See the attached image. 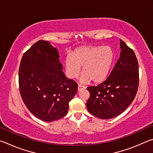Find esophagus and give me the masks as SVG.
<instances>
[{
	"label": "esophagus",
	"mask_w": 153,
	"mask_h": 153,
	"mask_svg": "<svg viewBox=\"0 0 153 153\" xmlns=\"http://www.w3.org/2000/svg\"><path fill=\"white\" fill-rule=\"evenodd\" d=\"M85 88H86V87L82 86V85H78V86H77V90H78V91H81V90H84Z\"/></svg>",
	"instance_id": "obj_1"
}]
</instances>
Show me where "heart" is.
<instances>
[{"label":"heart","mask_w":153,"mask_h":153,"mask_svg":"<svg viewBox=\"0 0 153 153\" xmlns=\"http://www.w3.org/2000/svg\"><path fill=\"white\" fill-rule=\"evenodd\" d=\"M115 55L110 46H85L77 48L64 61L67 76L76 78L83 66L84 72L81 77L82 82L92 80L102 82L107 78L113 66Z\"/></svg>","instance_id":"b5f03b06"}]
</instances>
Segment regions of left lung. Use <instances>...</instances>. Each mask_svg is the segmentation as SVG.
<instances>
[{"label":"left lung","instance_id":"left-lung-1","mask_svg":"<svg viewBox=\"0 0 153 153\" xmlns=\"http://www.w3.org/2000/svg\"><path fill=\"white\" fill-rule=\"evenodd\" d=\"M120 59L107 79L90 86L86 107L92 115L103 120L117 117L131 104L138 88V63L134 52L120 40Z\"/></svg>","mask_w":153,"mask_h":153}]
</instances>
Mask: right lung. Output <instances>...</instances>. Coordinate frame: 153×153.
I'll use <instances>...</instances> for the list:
<instances>
[{
  "instance_id": "1",
  "label": "right lung",
  "mask_w": 153,
  "mask_h": 153,
  "mask_svg": "<svg viewBox=\"0 0 153 153\" xmlns=\"http://www.w3.org/2000/svg\"><path fill=\"white\" fill-rule=\"evenodd\" d=\"M62 69L59 51L48 41H38L22 56L20 94L28 110L40 120L50 122L65 116L77 93V83Z\"/></svg>"
}]
</instances>
